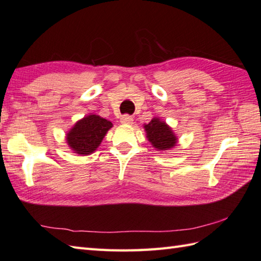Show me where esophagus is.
<instances>
[{
	"instance_id": "34e87169",
	"label": "esophagus",
	"mask_w": 261,
	"mask_h": 261,
	"mask_svg": "<svg viewBox=\"0 0 261 261\" xmlns=\"http://www.w3.org/2000/svg\"><path fill=\"white\" fill-rule=\"evenodd\" d=\"M120 121H121V123H123V124H131V123H134V119H132V116L127 115V114L122 115Z\"/></svg>"
}]
</instances>
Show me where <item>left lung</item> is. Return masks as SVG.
I'll list each match as a JSON object with an SVG mask.
<instances>
[{
	"mask_svg": "<svg viewBox=\"0 0 261 261\" xmlns=\"http://www.w3.org/2000/svg\"><path fill=\"white\" fill-rule=\"evenodd\" d=\"M145 130L147 132L148 140L159 150H166V149H170L176 145L177 139L173 131L165 122L160 121L158 118L152 119L146 124Z\"/></svg>",
	"mask_w": 261,
	"mask_h": 261,
	"instance_id": "8db88e82",
	"label": "left lung"
}]
</instances>
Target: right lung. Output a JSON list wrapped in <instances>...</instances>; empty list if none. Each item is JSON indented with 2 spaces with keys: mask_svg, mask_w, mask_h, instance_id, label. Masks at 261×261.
Here are the masks:
<instances>
[{
  "mask_svg": "<svg viewBox=\"0 0 261 261\" xmlns=\"http://www.w3.org/2000/svg\"><path fill=\"white\" fill-rule=\"evenodd\" d=\"M112 123L98 115H88L77 122L67 135L69 147L76 153L90 154L96 150Z\"/></svg>",
  "mask_w": 261,
  "mask_h": 261,
  "instance_id": "obj_1",
  "label": "right lung"
}]
</instances>
